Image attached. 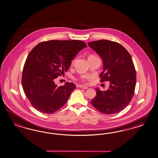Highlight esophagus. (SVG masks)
I'll use <instances>...</instances> for the list:
<instances>
[{
    "label": "esophagus",
    "instance_id": "esophagus-1",
    "mask_svg": "<svg viewBox=\"0 0 158 158\" xmlns=\"http://www.w3.org/2000/svg\"><path fill=\"white\" fill-rule=\"evenodd\" d=\"M79 87L81 88V89H88V87L85 86H82V85H79Z\"/></svg>",
    "mask_w": 158,
    "mask_h": 158
}]
</instances>
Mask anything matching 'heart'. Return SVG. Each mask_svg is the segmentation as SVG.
<instances>
[{
    "mask_svg": "<svg viewBox=\"0 0 158 158\" xmlns=\"http://www.w3.org/2000/svg\"><path fill=\"white\" fill-rule=\"evenodd\" d=\"M91 56H93V55H91V56H90L89 57H91ZM90 77H88V76H83V77H81V79H80V80L82 81H85L86 80H87V79H90Z\"/></svg>",
    "mask_w": 158,
    "mask_h": 158,
    "instance_id": "heart-1",
    "label": "heart"
}]
</instances>
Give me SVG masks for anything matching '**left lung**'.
Instances as JSON below:
<instances>
[{
	"instance_id": "obj_1",
	"label": "left lung",
	"mask_w": 158,
	"mask_h": 158,
	"mask_svg": "<svg viewBox=\"0 0 158 158\" xmlns=\"http://www.w3.org/2000/svg\"><path fill=\"white\" fill-rule=\"evenodd\" d=\"M88 44L103 61L100 81L110 83L106 91L96 89L91 105L104 114L118 113L129 105L134 96L136 73L132 58L123 46L115 42L100 40Z\"/></svg>"
}]
</instances>
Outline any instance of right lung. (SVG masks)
Listing matches in <instances>:
<instances>
[{"label": "right lung", "instance_id": "1", "mask_svg": "<svg viewBox=\"0 0 158 158\" xmlns=\"http://www.w3.org/2000/svg\"><path fill=\"white\" fill-rule=\"evenodd\" d=\"M86 43L77 40H53L39 43L25 62L22 86L34 108L43 114H53L67 102L76 86L66 82L58 86L54 81L67 72L72 60Z\"/></svg>", "mask_w": 158, "mask_h": 158}]
</instances>
